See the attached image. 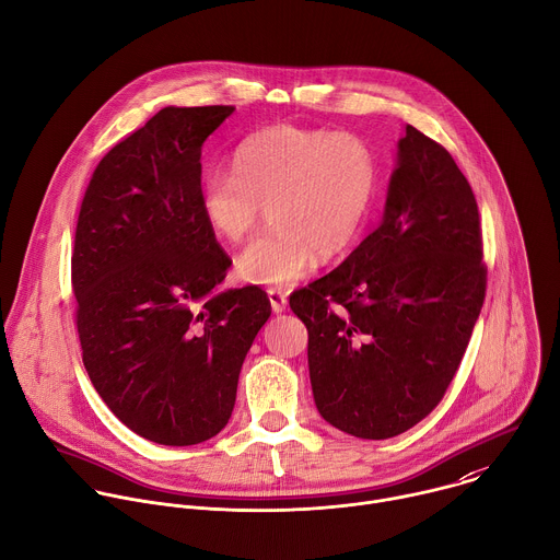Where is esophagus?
<instances>
[{
    "instance_id": "obj_1",
    "label": "esophagus",
    "mask_w": 560,
    "mask_h": 560,
    "mask_svg": "<svg viewBox=\"0 0 560 560\" xmlns=\"http://www.w3.org/2000/svg\"><path fill=\"white\" fill-rule=\"evenodd\" d=\"M267 295H269V302H271V308H273V313H282L284 308H287V293L284 291H280V289H269L267 291Z\"/></svg>"
}]
</instances>
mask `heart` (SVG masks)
<instances>
[{"instance_id":"obj_1","label":"heart","mask_w":560,"mask_h":560,"mask_svg":"<svg viewBox=\"0 0 560 560\" xmlns=\"http://www.w3.org/2000/svg\"><path fill=\"white\" fill-rule=\"evenodd\" d=\"M378 184L372 147L350 131L276 125L249 136L232 171L199 182V212L223 241L247 238L265 217L276 223L238 256V273L265 287H289L319 256L343 254L359 236Z\"/></svg>"}]
</instances>
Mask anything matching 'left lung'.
Instances as JSON below:
<instances>
[{"label": "left lung", "instance_id": "1", "mask_svg": "<svg viewBox=\"0 0 560 560\" xmlns=\"http://www.w3.org/2000/svg\"><path fill=\"white\" fill-rule=\"evenodd\" d=\"M475 195L435 140L398 142L383 221L330 273L291 293L326 422L394 438L442 400L486 298Z\"/></svg>", "mask_w": 560, "mask_h": 560}]
</instances>
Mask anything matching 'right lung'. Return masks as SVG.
<instances>
[{
  "label": "right lung",
  "instance_id": "right-lung-1",
  "mask_svg": "<svg viewBox=\"0 0 560 560\" xmlns=\"http://www.w3.org/2000/svg\"><path fill=\"white\" fill-rule=\"evenodd\" d=\"M232 112H158L101 160L77 223L85 370L120 422L166 446L228 424L245 354L271 315L258 287L217 291L232 260L197 201L201 147Z\"/></svg>",
  "mask_w": 560,
  "mask_h": 560
}]
</instances>
